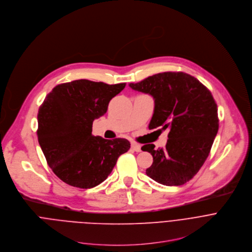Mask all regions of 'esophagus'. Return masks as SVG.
<instances>
[{
    "label": "esophagus",
    "mask_w": 252,
    "mask_h": 252,
    "mask_svg": "<svg viewBox=\"0 0 252 252\" xmlns=\"http://www.w3.org/2000/svg\"><path fill=\"white\" fill-rule=\"evenodd\" d=\"M131 149L135 152H141V145L138 143H132L131 144Z\"/></svg>",
    "instance_id": "obj_1"
}]
</instances>
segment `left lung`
<instances>
[{"label":"left lung","instance_id":"obj_1","mask_svg":"<svg viewBox=\"0 0 252 252\" xmlns=\"http://www.w3.org/2000/svg\"><path fill=\"white\" fill-rule=\"evenodd\" d=\"M129 86L155 99L149 129H170L165 149H141L153 156L147 176L166 186L189 182L206 162L219 131L218 105L212 92L193 76L168 71Z\"/></svg>","mask_w":252,"mask_h":252}]
</instances>
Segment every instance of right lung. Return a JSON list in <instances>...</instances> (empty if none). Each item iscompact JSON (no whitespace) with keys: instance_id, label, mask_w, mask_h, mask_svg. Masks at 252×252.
Segmentation results:
<instances>
[{"instance_id":"1","label":"right lung","mask_w":252,"mask_h":252,"mask_svg":"<svg viewBox=\"0 0 252 252\" xmlns=\"http://www.w3.org/2000/svg\"><path fill=\"white\" fill-rule=\"evenodd\" d=\"M125 86L79 79L59 84L46 95L36 134L47 165L63 182L80 189L96 187L130 149L126 139L92 135L93 121L106 113L110 100Z\"/></svg>"}]
</instances>
